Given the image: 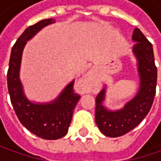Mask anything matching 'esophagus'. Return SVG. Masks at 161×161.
Listing matches in <instances>:
<instances>
[{"instance_id":"esophagus-1","label":"esophagus","mask_w":161,"mask_h":161,"mask_svg":"<svg viewBox=\"0 0 161 161\" xmlns=\"http://www.w3.org/2000/svg\"><path fill=\"white\" fill-rule=\"evenodd\" d=\"M95 80V75L92 72H89L80 80V84L85 90H90Z\"/></svg>"}]
</instances>
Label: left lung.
Wrapping results in <instances>:
<instances>
[{"instance_id": "obj_1", "label": "left lung", "mask_w": 161, "mask_h": 161, "mask_svg": "<svg viewBox=\"0 0 161 161\" xmlns=\"http://www.w3.org/2000/svg\"><path fill=\"white\" fill-rule=\"evenodd\" d=\"M132 39L136 42L132 50L140 79L137 94L124 108L114 111L104 106L107 86L96 97L95 121L100 132L108 137H119L137 126L149 113L156 94L157 67L152 43L138 28L133 30Z\"/></svg>"}]
</instances>
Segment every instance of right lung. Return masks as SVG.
<instances>
[{
  "label": "right lung",
  "instance_id": "obj_1",
  "mask_svg": "<svg viewBox=\"0 0 161 161\" xmlns=\"http://www.w3.org/2000/svg\"><path fill=\"white\" fill-rule=\"evenodd\" d=\"M53 23V19H43L25 29L11 49L7 73L10 101L19 120L29 132L45 140H57L67 134L74 108L80 97L73 90L74 80L51 102H32L25 95L19 79L24 47L42 28Z\"/></svg>",
  "mask_w": 161,
  "mask_h": 161
}]
</instances>
